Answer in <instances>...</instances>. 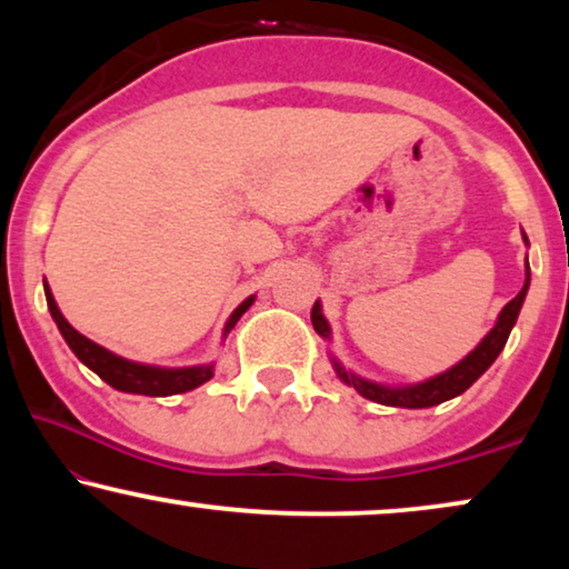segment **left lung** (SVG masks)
Returning a JSON list of instances; mask_svg holds the SVG:
<instances>
[{"label": "left lung", "mask_w": 569, "mask_h": 569, "mask_svg": "<svg viewBox=\"0 0 569 569\" xmlns=\"http://www.w3.org/2000/svg\"><path fill=\"white\" fill-rule=\"evenodd\" d=\"M528 282H531V274H526L523 290H520L516 298H512L508 306L502 308L500 318H497V326L487 333L485 341H481V345L473 349L466 360L458 362L456 368H450L448 372H442V376L425 380V383H419V386H409V388H386V386L370 383V380L357 378V376H352V372H347L345 368H339L337 365L339 378L345 380V383L355 386V391L365 396V399L386 403V407L425 409V407H435V403L453 399V396L463 393L466 388H469L473 380H477L481 372H485L489 365L497 360V355L502 352L505 341H508V337H510L512 323H516V318L520 313V306H523V300H526ZM310 321H313V329L321 333V337L329 339V323H326V318L321 316V306H318V302L313 306V310H310Z\"/></svg>", "instance_id": "1"}]
</instances>
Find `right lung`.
<instances>
[{"mask_svg": "<svg viewBox=\"0 0 569 569\" xmlns=\"http://www.w3.org/2000/svg\"><path fill=\"white\" fill-rule=\"evenodd\" d=\"M46 302H49V310L57 321L61 337L67 339V345L72 352L80 357V360L88 365L92 372H98L100 378L106 380L108 386L119 388L123 393H142V396H173V393H183L191 391L201 383H207L212 378V368L204 365V368H186V370H160V368H147V365H137L123 360V357H116L108 352V349L98 347L96 341H90L88 337H82L80 331H74L72 326L67 323V318L59 313L57 302H53V295L49 287H46ZM253 298H248L246 302H240L236 313L230 316L228 326H224V333H228L232 326L238 323V318L251 308Z\"/></svg>", "mask_w": 569, "mask_h": 569, "instance_id": "1", "label": "right lung"}]
</instances>
